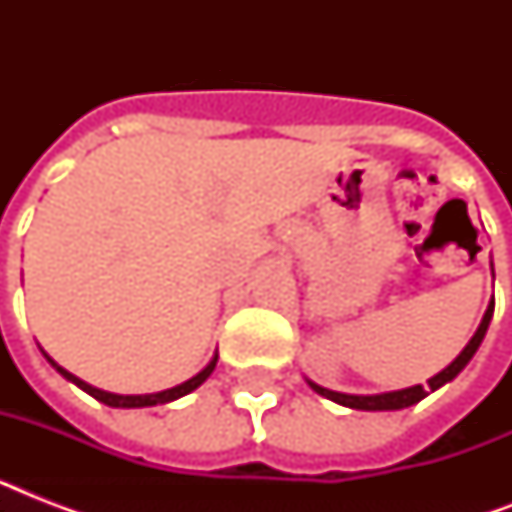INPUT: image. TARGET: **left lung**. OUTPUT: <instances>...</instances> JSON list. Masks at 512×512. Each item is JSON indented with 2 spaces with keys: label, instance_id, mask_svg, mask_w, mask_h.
<instances>
[{
  "label": "left lung",
  "instance_id": "8db88e82",
  "mask_svg": "<svg viewBox=\"0 0 512 512\" xmlns=\"http://www.w3.org/2000/svg\"><path fill=\"white\" fill-rule=\"evenodd\" d=\"M492 313H494V300L492 305L486 308L484 313V321H481V327L476 329V335L470 337V342L465 345L460 356L454 358L452 364L446 366L444 372H438L436 377H430L428 380V388H422V385H414V388H404V390H393V393H380V396H348V393H337V390H329V388H321L316 382H311V388L319 393V396L329 398V401H335V404L342 406H350V409H364V412H390V409H406V406L417 404L422 398L428 396L430 390H438L441 385H446L449 380H454L457 374L468 366V361L473 358V353L478 350L481 340H484L486 329H489V321H492Z\"/></svg>",
  "mask_w": 512,
  "mask_h": 512
}]
</instances>
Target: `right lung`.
I'll list each match as a JSON object with an SVG mask.
<instances>
[{"label":"right lung","instance_id":"add662e5","mask_svg":"<svg viewBox=\"0 0 512 512\" xmlns=\"http://www.w3.org/2000/svg\"><path fill=\"white\" fill-rule=\"evenodd\" d=\"M47 361H50V364L55 366V369H58V372L63 374V377H66V380H71V382H74V385H79V388H82L84 393H90L92 398H98L100 404H106V406H119V409H138V406L167 404V401H175V398L185 396V393H191V390L199 388L201 382L207 380L209 374H212V369H215L217 356L212 358V361H209V364L204 366V369H201V372L196 374V377H191V380L183 382V385H175V388L162 390V393H148V396H116V393H106V390L92 388V385H87V382H84V380H79V377H76V374L66 372V369H63V366L55 364V361H52L50 356H47Z\"/></svg>","mask_w":512,"mask_h":512}]
</instances>
